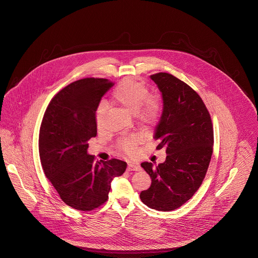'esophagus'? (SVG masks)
Here are the masks:
<instances>
[{
	"label": "esophagus",
	"instance_id": "obj_1",
	"mask_svg": "<svg viewBox=\"0 0 258 258\" xmlns=\"http://www.w3.org/2000/svg\"><path fill=\"white\" fill-rule=\"evenodd\" d=\"M128 170L129 171H140L141 166L139 164H136V163H129L128 164Z\"/></svg>",
	"mask_w": 258,
	"mask_h": 258
}]
</instances>
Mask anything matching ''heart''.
Here are the masks:
<instances>
[{
  "instance_id": "obj_1",
  "label": "heart",
  "mask_w": 258,
  "mask_h": 258,
  "mask_svg": "<svg viewBox=\"0 0 258 258\" xmlns=\"http://www.w3.org/2000/svg\"><path fill=\"white\" fill-rule=\"evenodd\" d=\"M149 90L141 82L130 78L122 80L113 90V99L127 111L136 114L138 121L144 126L155 125L161 117V103L155 96H148ZM105 114L103 105H99L95 111L98 125H101ZM137 141L134 137L127 138L121 142V148L130 153L134 150Z\"/></svg>"
}]
</instances>
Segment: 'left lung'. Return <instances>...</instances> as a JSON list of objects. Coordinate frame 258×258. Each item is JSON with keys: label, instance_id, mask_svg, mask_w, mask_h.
<instances>
[{"label": "left lung", "instance_id": "left-lung-1", "mask_svg": "<svg viewBox=\"0 0 258 258\" xmlns=\"http://www.w3.org/2000/svg\"><path fill=\"white\" fill-rule=\"evenodd\" d=\"M150 78L163 100L154 138L159 141L157 149L165 148L167 156L157 166L141 164L152 182L140 199L152 209L171 211L194 195L205 177L213 151V127L205 104L191 87L168 73Z\"/></svg>", "mask_w": 258, "mask_h": 258}]
</instances>
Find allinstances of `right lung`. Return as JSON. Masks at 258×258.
Masks as SVG:
<instances>
[{
	"mask_svg": "<svg viewBox=\"0 0 258 258\" xmlns=\"http://www.w3.org/2000/svg\"><path fill=\"white\" fill-rule=\"evenodd\" d=\"M114 84L85 78L63 88L49 103L39 133V154L46 177L72 208L90 211L108 199L113 178L127 163L95 161L87 153L88 140L97 135L95 111Z\"/></svg>",
	"mask_w": 258,
	"mask_h": 258,
	"instance_id": "obj_1",
	"label": "right lung"
}]
</instances>
